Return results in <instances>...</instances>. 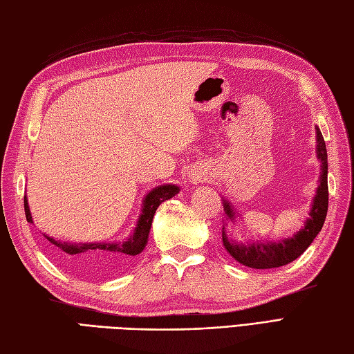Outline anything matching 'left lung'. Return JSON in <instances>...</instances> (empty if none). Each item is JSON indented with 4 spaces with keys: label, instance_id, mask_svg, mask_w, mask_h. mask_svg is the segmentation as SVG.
<instances>
[{
    "label": "left lung",
    "instance_id": "obj_1",
    "mask_svg": "<svg viewBox=\"0 0 354 354\" xmlns=\"http://www.w3.org/2000/svg\"><path fill=\"white\" fill-rule=\"evenodd\" d=\"M317 133V159L322 163L320 180L315 196L309 210V218L305 221V227H301L295 236L288 239L278 240V242H239L227 234V222L234 223L239 216L236 207L223 198V212H225V221L222 227V243L227 252L234 258L236 261L252 269H273V267L286 266L295 261L304 254L308 246L314 242L318 232L322 231L323 223L327 214V204H329V189H327V150L324 138L318 126H315Z\"/></svg>",
    "mask_w": 354,
    "mask_h": 354
}]
</instances>
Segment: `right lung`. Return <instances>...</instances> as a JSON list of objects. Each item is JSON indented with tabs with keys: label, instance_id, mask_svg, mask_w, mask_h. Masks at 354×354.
I'll return each mask as SVG.
<instances>
[{
	"label": "right lung",
	"instance_id": "right-lung-1",
	"mask_svg": "<svg viewBox=\"0 0 354 354\" xmlns=\"http://www.w3.org/2000/svg\"><path fill=\"white\" fill-rule=\"evenodd\" d=\"M178 192L180 187L171 183L160 185L151 189V191L144 196L142 210L140 218H138L136 227L126 242L71 243L49 237L48 234L43 236L49 240V243H53L55 246L59 260L63 261V264L71 266L73 269H80L97 274L112 273L120 269L123 264H126L131 258L142 252V249L147 245L153 216L154 213H156L158 207L163 201L176 196ZM24 207L27 221L30 223H34L27 196H24Z\"/></svg>",
	"mask_w": 354,
	"mask_h": 354
}]
</instances>
